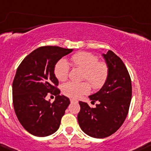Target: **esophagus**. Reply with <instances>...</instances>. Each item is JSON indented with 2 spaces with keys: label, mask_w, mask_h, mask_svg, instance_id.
Returning a JSON list of instances; mask_svg holds the SVG:
<instances>
[{
  "label": "esophagus",
  "mask_w": 151,
  "mask_h": 151,
  "mask_svg": "<svg viewBox=\"0 0 151 151\" xmlns=\"http://www.w3.org/2000/svg\"><path fill=\"white\" fill-rule=\"evenodd\" d=\"M70 102H77L78 101H76V99H70Z\"/></svg>",
  "instance_id": "obj_1"
}]
</instances>
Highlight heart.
Listing matches in <instances>:
<instances>
[{"mask_svg": "<svg viewBox=\"0 0 151 151\" xmlns=\"http://www.w3.org/2000/svg\"><path fill=\"white\" fill-rule=\"evenodd\" d=\"M70 61L76 68L83 70V79L88 81L94 89H99L105 85L109 76V67L104 61H99L97 56L89 52H79L71 56ZM70 67L65 59H61L56 63L54 73L60 81H65L69 76ZM65 95L78 98L90 91V85L87 81H70L63 86Z\"/></svg>", "mask_w": 151, "mask_h": 151, "instance_id": "heart-1", "label": "heart"}]
</instances>
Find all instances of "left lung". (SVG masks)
Segmentation results:
<instances>
[{"instance_id": "8db88e82", "label": "left lung", "mask_w": 151, "mask_h": 151, "mask_svg": "<svg viewBox=\"0 0 151 151\" xmlns=\"http://www.w3.org/2000/svg\"><path fill=\"white\" fill-rule=\"evenodd\" d=\"M109 67V76L102 88L89 96L91 108L86 102H79L81 110L78 122L82 131L94 138H105L116 132L128 114L132 99V81L122 59L109 50L102 54Z\"/></svg>"}]
</instances>
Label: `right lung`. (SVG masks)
I'll return each mask as SVG.
<instances>
[{
	"mask_svg": "<svg viewBox=\"0 0 151 151\" xmlns=\"http://www.w3.org/2000/svg\"><path fill=\"white\" fill-rule=\"evenodd\" d=\"M72 51L59 46H41L17 68L12 84L14 108L19 122L32 135L49 136L60 127L70 99L59 94L54 68L58 60ZM49 93L57 96L53 103L45 100Z\"/></svg>",
	"mask_w": 151,
	"mask_h": 151,
	"instance_id": "1",
	"label": "right lung"
}]
</instances>
